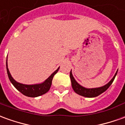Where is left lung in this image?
I'll use <instances>...</instances> for the list:
<instances>
[{
  "instance_id": "left-lung-1",
  "label": "left lung",
  "mask_w": 125,
  "mask_h": 125,
  "mask_svg": "<svg viewBox=\"0 0 125 125\" xmlns=\"http://www.w3.org/2000/svg\"><path fill=\"white\" fill-rule=\"evenodd\" d=\"M117 72H116V74L114 75L113 78L107 84H105V86H104V87L95 88V89H86V88L81 86L76 81H75V79L73 77L71 71H70V79H71L72 86V88L75 91V93H76L80 95L83 96V97H95L99 95L102 93H104V91H105L110 87L112 83H113L116 76Z\"/></svg>"
}]
</instances>
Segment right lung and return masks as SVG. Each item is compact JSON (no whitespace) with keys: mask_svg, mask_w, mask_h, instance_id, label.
Listing matches in <instances>:
<instances>
[{"mask_svg":"<svg viewBox=\"0 0 125 125\" xmlns=\"http://www.w3.org/2000/svg\"><path fill=\"white\" fill-rule=\"evenodd\" d=\"M6 65H7V71L8 76H9V78L11 83L13 84L14 87H15L23 95L28 96V97H38V96L42 95L48 92L49 90L50 89L53 76L58 72L59 68H58L51 75L44 83L41 84H34V85H27V84L19 83H17L12 78L10 72L9 71V69L7 68V62L6 63Z\"/></svg>","mask_w":125,"mask_h":125,"instance_id":"1","label":"right lung"}]
</instances>
